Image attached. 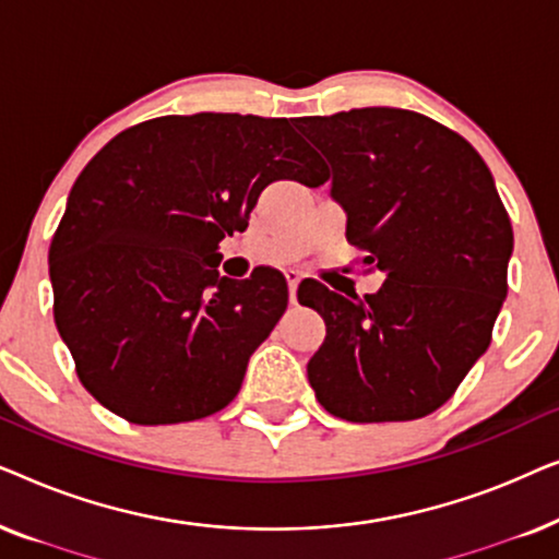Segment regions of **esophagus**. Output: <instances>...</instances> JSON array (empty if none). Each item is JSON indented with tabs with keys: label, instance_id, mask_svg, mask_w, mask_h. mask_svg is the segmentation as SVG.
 Wrapping results in <instances>:
<instances>
[{
	"label": "esophagus",
	"instance_id": "esophagus-1",
	"mask_svg": "<svg viewBox=\"0 0 559 559\" xmlns=\"http://www.w3.org/2000/svg\"><path fill=\"white\" fill-rule=\"evenodd\" d=\"M285 277H287V287H289V302L295 305L297 302V285H300V272L287 270Z\"/></svg>",
	"mask_w": 559,
	"mask_h": 559
}]
</instances>
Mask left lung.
Listing matches in <instances>:
<instances>
[{"label": "left lung", "instance_id": "obj_1", "mask_svg": "<svg viewBox=\"0 0 559 559\" xmlns=\"http://www.w3.org/2000/svg\"><path fill=\"white\" fill-rule=\"evenodd\" d=\"M297 129L333 165L346 239L386 272L379 293L305 282L325 320L310 386L348 423H407L442 407L486 354L514 249L491 170L461 134L407 109L305 117Z\"/></svg>", "mask_w": 559, "mask_h": 559}]
</instances>
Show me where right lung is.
<instances>
[{
    "label": "right lung",
    "mask_w": 559,
    "mask_h": 559,
    "mask_svg": "<svg viewBox=\"0 0 559 559\" xmlns=\"http://www.w3.org/2000/svg\"><path fill=\"white\" fill-rule=\"evenodd\" d=\"M328 180L287 119L157 117L114 136L73 182L50 243L52 316L96 402L134 425L193 423L239 394L287 308L266 270L218 274L274 180Z\"/></svg>",
    "instance_id": "1"
}]
</instances>
